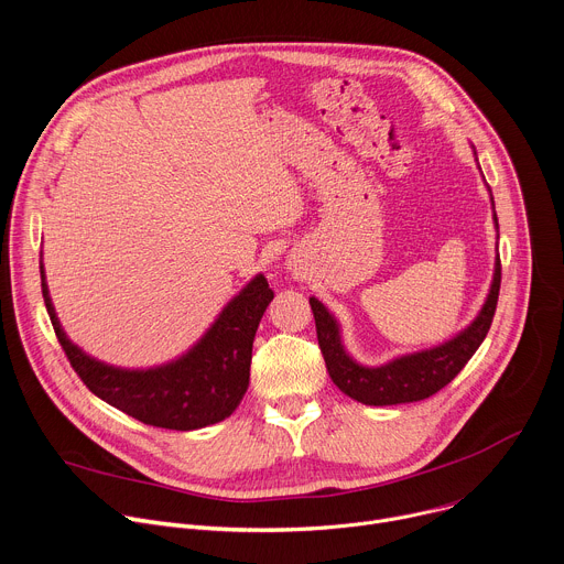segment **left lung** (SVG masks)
<instances>
[{
    "label": "left lung",
    "instance_id": "1",
    "mask_svg": "<svg viewBox=\"0 0 564 564\" xmlns=\"http://www.w3.org/2000/svg\"><path fill=\"white\" fill-rule=\"evenodd\" d=\"M475 158H477V152H475ZM488 193H490V186H488ZM490 202H492V220H495V229H497V238H499V223H497V214H495L492 193H490ZM499 283H501V263H499V253H497L488 296L481 305L479 315L464 330L456 333L452 339H447L438 346L393 357V360H389L380 367H367V365H360L355 360L341 341V328H339V322L335 319V315L326 308L319 299L311 296L315 326H317V339H319V348L324 352L330 380L339 387V391H344L352 400L362 402V404H373V406L416 402V400H425V398L434 395L436 391H441L445 384H449L460 373V369L468 365L475 350L486 339L492 317H495V308H497Z\"/></svg>",
    "mask_w": 564,
    "mask_h": 564
}]
</instances>
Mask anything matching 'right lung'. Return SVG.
<instances>
[{"mask_svg": "<svg viewBox=\"0 0 564 564\" xmlns=\"http://www.w3.org/2000/svg\"><path fill=\"white\" fill-rule=\"evenodd\" d=\"M42 296L56 337L87 389L121 409L123 414L152 425L191 432L225 421L236 412L247 387L256 328L274 299L263 274H256L186 352L150 369H121L96 360L78 348L61 326L48 296L40 261Z\"/></svg>", "mask_w": 564, "mask_h": 564, "instance_id": "1", "label": "right lung"}]
</instances>
